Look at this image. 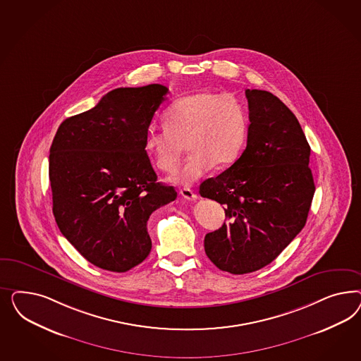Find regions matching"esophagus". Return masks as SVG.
<instances>
[{
  "instance_id": "1",
  "label": "esophagus",
  "mask_w": 361,
  "mask_h": 361,
  "mask_svg": "<svg viewBox=\"0 0 361 361\" xmlns=\"http://www.w3.org/2000/svg\"><path fill=\"white\" fill-rule=\"evenodd\" d=\"M180 195L186 198V200H189V201H196L198 196H197V193H195L192 189H189V188H184V189H181L180 190Z\"/></svg>"
}]
</instances>
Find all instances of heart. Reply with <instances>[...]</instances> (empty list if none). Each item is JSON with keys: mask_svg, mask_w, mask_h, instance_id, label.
Listing matches in <instances>:
<instances>
[{"mask_svg": "<svg viewBox=\"0 0 361 361\" xmlns=\"http://www.w3.org/2000/svg\"><path fill=\"white\" fill-rule=\"evenodd\" d=\"M166 127H149L144 147L154 165L173 172L185 149V164L171 176L176 185L195 184L213 166L234 164L245 148L249 116L242 102L224 92L197 91L177 99L165 112Z\"/></svg>", "mask_w": 361, "mask_h": 361, "instance_id": "heart-1", "label": "heart"}]
</instances>
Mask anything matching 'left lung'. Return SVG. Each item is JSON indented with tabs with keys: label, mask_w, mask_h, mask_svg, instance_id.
Instances as JSON below:
<instances>
[{
	"label": "left lung",
	"mask_w": 361,
	"mask_h": 361,
	"mask_svg": "<svg viewBox=\"0 0 361 361\" xmlns=\"http://www.w3.org/2000/svg\"><path fill=\"white\" fill-rule=\"evenodd\" d=\"M247 145L240 159L200 185L225 205L228 222L205 235L209 259L230 274L257 271L306 225L315 193L311 148L290 109L269 91L246 90Z\"/></svg>",
	"instance_id": "left-lung-1"
}]
</instances>
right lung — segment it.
Returning <instances> with one entry per match:
<instances>
[{
  "label": "right lung",
  "mask_w": 361,
  "mask_h": 361,
  "mask_svg": "<svg viewBox=\"0 0 361 361\" xmlns=\"http://www.w3.org/2000/svg\"><path fill=\"white\" fill-rule=\"evenodd\" d=\"M168 88H115L94 109L67 118L55 133L49 178L56 225L88 262L126 273L152 247L147 221L175 201L157 183L145 135Z\"/></svg>",
  "instance_id": "right-lung-1"
}]
</instances>
